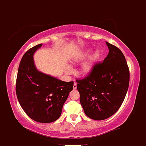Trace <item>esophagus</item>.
I'll list each match as a JSON object with an SVG mask.
<instances>
[{"label":"esophagus","instance_id":"esophagus-1","mask_svg":"<svg viewBox=\"0 0 146 146\" xmlns=\"http://www.w3.org/2000/svg\"><path fill=\"white\" fill-rule=\"evenodd\" d=\"M73 88H74V89L77 88V82H74V86H73Z\"/></svg>","mask_w":146,"mask_h":146}]
</instances>
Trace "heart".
Instances as JSON below:
<instances>
[{"label": "heart", "instance_id": "obj_1", "mask_svg": "<svg viewBox=\"0 0 146 146\" xmlns=\"http://www.w3.org/2000/svg\"><path fill=\"white\" fill-rule=\"evenodd\" d=\"M91 49H87V50L82 51V52L78 54V55L73 59V63H80V62L82 61L86 58H87L89 54L91 53ZM101 55L102 52L101 51H100V50H99V49H96V50L94 52V53H93L91 58L89 59L87 62H86V63L82 66L81 72H82V74H88V73H90V72L92 71L93 68H94V63H95L99 58L101 57ZM67 72H70V69L68 68V69H67Z\"/></svg>", "mask_w": 146, "mask_h": 146}]
</instances>
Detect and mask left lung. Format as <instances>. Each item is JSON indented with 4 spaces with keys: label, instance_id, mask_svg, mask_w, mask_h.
Returning a JSON list of instances; mask_svg holds the SVG:
<instances>
[{
    "label": "left lung",
    "instance_id": "8db88e82",
    "mask_svg": "<svg viewBox=\"0 0 146 146\" xmlns=\"http://www.w3.org/2000/svg\"><path fill=\"white\" fill-rule=\"evenodd\" d=\"M109 53L102 63L94 66L84 79L77 80L80 102L91 119L101 121L118 111L129 84V69L123 52L106 42Z\"/></svg>",
    "mask_w": 146,
    "mask_h": 146
}]
</instances>
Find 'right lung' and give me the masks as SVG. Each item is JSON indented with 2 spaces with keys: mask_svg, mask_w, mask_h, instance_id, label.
Masks as SVG:
<instances>
[{
  "mask_svg": "<svg viewBox=\"0 0 146 146\" xmlns=\"http://www.w3.org/2000/svg\"><path fill=\"white\" fill-rule=\"evenodd\" d=\"M42 45L29 49L22 58L17 77L16 94L22 108L30 118L47 123L60 116L74 82L60 80L36 69L33 56Z\"/></svg>",
  "mask_w": 146,
  "mask_h": 146,
  "instance_id": "add662e5",
  "label": "right lung"
}]
</instances>
